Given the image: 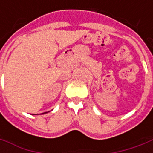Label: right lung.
<instances>
[{"label":"right lung","mask_w":153,"mask_h":153,"mask_svg":"<svg viewBox=\"0 0 153 153\" xmlns=\"http://www.w3.org/2000/svg\"><path fill=\"white\" fill-rule=\"evenodd\" d=\"M42 114H43V113H42Z\"/></svg>","instance_id":"obj_1"}]
</instances>
